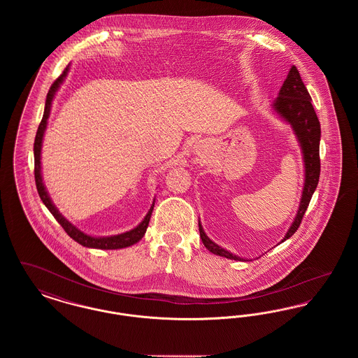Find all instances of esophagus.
Returning <instances> with one entry per match:
<instances>
[{
  "mask_svg": "<svg viewBox=\"0 0 358 358\" xmlns=\"http://www.w3.org/2000/svg\"><path fill=\"white\" fill-rule=\"evenodd\" d=\"M205 145L203 142H196V145L193 146V152L194 153H201L204 150Z\"/></svg>",
  "mask_w": 358,
  "mask_h": 358,
  "instance_id": "34e87169",
  "label": "esophagus"
}]
</instances>
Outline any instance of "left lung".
I'll return each instance as SVG.
<instances>
[{"instance_id":"1","label":"left lung","mask_w":358,"mask_h":358,"mask_svg":"<svg viewBox=\"0 0 358 358\" xmlns=\"http://www.w3.org/2000/svg\"><path fill=\"white\" fill-rule=\"evenodd\" d=\"M271 110L278 118H280L291 126L294 136L301 146L303 169H305L303 190H302L299 208L294 217V222L289 225L287 234L280 240V243H283L291 238L296 232L298 227L301 225L307 206L310 204V200L318 185L320 173H321V162H320L321 124L311 104V96L301 79L299 71L295 66L289 69V75L279 90L278 98L271 104ZM199 231H200V238L209 252L217 256H224L232 260H240V262L250 260V259L235 255L220 247L219 244H216L215 241H212L206 236L204 228L200 222H199Z\"/></svg>"}]
</instances>
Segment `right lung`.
Listing matches in <instances>:
<instances>
[{"label": "right lung", "instance_id": "add662e5", "mask_svg": "<svg viewBox=\"0 0 358 358\" xmlns=\"http://www.w3.org/2000/svg\"><path fill=\"white\" fill-rule=\"evenodd\" d=\"M71 64H69L66 69L63 71V73L53 82L51 85L48 94H47V101H45V107H44V114H43V120L38 124L36 138H34V180H36V187L38 192V196L41 199V201L48 208V210L53 215V217L57 220V222L64 228V231L69 234V238H73L75 241H78L80 245L87 247V248H98V250H120V248H126L130 247L133 244L138 243L141 238H143L148 225L150 222L152 213H153L154 203L150 206L148 215L145 216V219L136 225V228L123 232L120 235H114V236H92V235H87L83 231H80L78 227H75L72 222H69L56 208V205L53 204L51 196L47 190V187L43 182V174H41V148H43V138L44 133L47 130V124H48V118L51 114L52 102L53 98L57 92V90L60 88V85L64 83L67 75H69Z\"/></svg>", "mask_w": 358, "mask_h": 358}]
</instances>
